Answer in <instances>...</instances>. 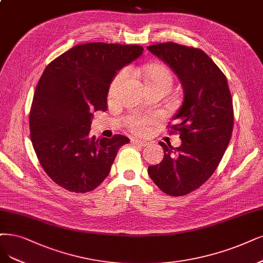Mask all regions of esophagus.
<instances>
[{
    "label": "esophagus",
    "mask_w": 263,
    "mask_h": 263,
    "mask_svg": "<svg viewBox=\"0 0 263 263\" xmlns=\"http://www.w3.org/2000/svg\"><path fill=\"white\" fill-rule=\"evenodd\" d=\"M132 143L134 145H138V146H147V145H149L147 141H142V140H133Z\"/></svg>",
    "instance_id": "esophagus-1"
}]
</instances>
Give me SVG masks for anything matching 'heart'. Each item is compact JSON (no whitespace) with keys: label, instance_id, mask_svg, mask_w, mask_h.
I'll use <instances>...</instances> for the list:
<instances>
[{"label":"heart","instance_id":"b5f03b06","mask_svg":"<svg viewBox=\"0 0 263 263\" xmlns=\"http://www.w3.org/2000/svg\"><path fill=\"white\" fill-rule=\"evenodd\" d=\"M125 72H126L125 70L121 71L118 76L116 77V79L114 80L111 85V91L117 85H118L120 80L124 77ZM144 81H145V84H156V83L171 84L172 74L167 67H164L162 65H153L145 69ZM155 120H156V118H154V117H147V118H137L130 122V126L134 132L144 133L149 129V126L155 122Z\"/></svg>","mask_w":263,"mask_h":263}]
</instances>
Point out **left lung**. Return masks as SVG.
Listing matches in <instances>:
<instances>
[{
    "mask_svg": "<svg viewBox=\"0 0 263 263\" xmlns=\"http://www.w3.org/2000/svg\"><path fill=\"white\" fill-rule=\"evenodd\" d=\"M177 74L183 102L172 117L179 147L167 146L160 163L148 167L156 185L168 195L183 196L198 189L215 172L231 140L234 115L226 76L199 48L173 42L147 46Z\"/></svg>",
    "mask_w": 263,
    "mask_h": 263,
    "instance_id": "obj_1",
    "label": "left lung"
}]
</instances>
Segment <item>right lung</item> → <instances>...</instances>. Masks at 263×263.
<instances>
[{"mask_svg": "<svg viewBox=\"0 0 263 263\" xmlns=\"http://www.w3.org/2000/svg\"><path fill=\"white\" fill-rule=\"evenodd\" d=\"M140 45L102 42L71 47L48 64L35 87L29 115L32 146L42 168L58 185L93 191L107 178L124 135L90 138L93 112L107 109L117 72L143 54Z\"/></svg>", "mask_w": 263, "mask_h": 263, "instance_id": "1", "label": "right lung"}]
</instances>
